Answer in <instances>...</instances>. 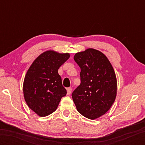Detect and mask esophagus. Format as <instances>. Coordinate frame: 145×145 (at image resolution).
Instances as JSON below:
<instances>
[{"label":"esophagus","instance_id":"34e87169","mask_svg":"<svg viewBox=\"0 0 145 145\" xmlns=\"http://www.w3.org/2000/svg\"><path fill=\"white\" fill-rule=\"evenodd\" d=\"M72 88H67V95H70L71 93H72Z\"/></svg>","mask_w":145,"mask_h":145}]
</instances>
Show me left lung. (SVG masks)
<instances>
[{
    "mask_svg": "<svg viewBox=\"0 0 145 145\" xmlns=\"http://www.w3.org/2000/svg\"><path fill=\"white\" fill-rule=\"evenodd\" d=\"M80 67L81 83L72 93L76 110L95 120L105 115L115 100L117 81L113 68L102 52L87 48L74 55Z\"/></svg>",
    "mask_w": 145,
    "mask_h": 145,
    "instance_id": "left-lung-1",
    "label": "left lung"
}]
</instances>
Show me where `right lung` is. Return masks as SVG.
<instances>
[{
	"instance_id": "1",
	"label": "right lung",
	"mask_w": 145,
	"mask_h": 145,
	"mask_svg": "<svg viewBox=\"0 0 145 145\" xmlns=\"http://www.w3.org/2000/svg\"><path fill=\"white\" fill-rule=\"evenodd\" d=\"M70 56L69 53L47 50L35 58L27 70L23 84L24 99L39 116L54 112L66 95L58 70Z\"/></svg>"
}]
</instances>
